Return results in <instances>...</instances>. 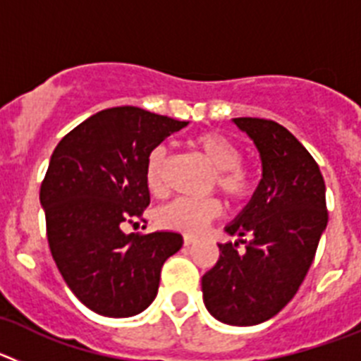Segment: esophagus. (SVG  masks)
Wrapping results in <instances>:
<instances>
[{"mask_svg":"<svg viewBox=\"0 0 361 361\" xmlns=\"http://www.w3.org/2000/svg\"><path fill=\"white\" fill-rule=\"evenodd\" d=\"M195 242H197V238L191 237V235H186V237H184V245H186V247H190V245L195 244Z\"/></svg>","mask_w":361,"mask_h":361,"instance_id":"34e87169","label":"esophagus"}]
</instances>
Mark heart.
<instances>
[{
    "label": "heart",
    "instance_id": "b5f03b06",
    "mask_svg": "<svg viewBox=\"0 0 361 361\" xmlns=\"http://www.w3.org/2000/svg\"><path fill=\"white\" fill-rule=\"evenodd\" d=\"M193 145L200 149L206 161L215 170V184L220 193L229 200H244L253 190V178L242 162V152L231 139L222 133L206 132L195 137ZM145 183L152 195H162L166 191V152L153 148L145 162ZM220 204L215 199L190 200L175 199L159 209V224L166 229L197 235L204 226L216 219Z\"/></svg>",
    "mask_w": 361,
    "mask_h": 361
}]
</instances>
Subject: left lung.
I'll list each match as a JSON object with an SVG mask.
<instances>
[{
  "label": "left lung",
  "instance_id": "left-lung-1",
  "mask_svg": "<svg viewBox=\"0 0 361 361\" xmlns=\"http://www.w3.org/2000/svg\"><path fill=\"white\" fill-rule=\"evenodd\" d=\"M262 161V178L244 209L226 226L238 237L219 244L202 276L204 305L219 322L257 325L279 314L304 282L327 226L325 183L317 161L275 121L233 119ZM246 244L238 251V242Z\"/></svg>",
  "mask_w": 361,
  "mask_h": 361
}]
</instances>
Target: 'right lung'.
I'll return each mask as SVG.
<instances>
[{
  "instance_id": "obj_1",
  "label": "right lung",
  "mask_w": 361,
  "mask_h": 361,
  "mask_svg": "<svg viewBox=\"0 0 361 361\" xmlns=\"http://www.w3.org/2000/svg\"><path fill=\"white\" fill-rule=\"evenodd\" d=\"M186 124L137 106L108 108L54 149L39 191L50 253L70 291L97 314L145 311L157 296L162 264L183 247L178 233L121 228L148 208V153Z\"/></svg>"
}]
</instances>
